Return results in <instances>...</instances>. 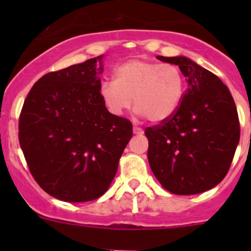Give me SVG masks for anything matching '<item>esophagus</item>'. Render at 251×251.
Instances as JSON below:
<instances>
[{
    "label": "esophagus",
    "mask_w": 251,
    "mask_h": 251,
    "mask_svg": "<svg viewBox=\"0 0 251 251\" xmlns=\"http://www.w3.org/2000/svg\"><path fill=\"white\" fill-rule=\"evenodd\" d=\"M133 133H135V135H143V130H142L141 127H138V126H135V127H133Z\"/></svg>",
    "instance_id": "esophagus-1"
}]
</instances>
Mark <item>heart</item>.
<instances>
[{"mask_svg":"<svg viewBox=\"0 0 251 251\" xmlns=\"http://www.w3.org/2000/svg\"><path fill=\"white\" fill-rule=\"evenodd\" d=\"M186 90V78L177 65L132 59L119 65L114 80L103 81L100 97L114 115H121L132 104L138 114L153 124L166 121L176 113Z\"/></svg>","mask_w":251,"mask_h":251,"instance_id":"b5f03b06","label":"heart"}]
</instances>
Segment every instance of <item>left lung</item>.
<instances>
[{"label":"left lung","instance_id":"obj_1","mask_svg":"<svg viewBox=\"0 0 251 251\" xmlns=\"http://www.w3.org/2000/svg\"><path fill=\"white\" fill-rule=\"evenodd\" d=\"M156 58L178 65L188 87L170 119L144 131L149 165L166 191L178 196L203 193L225 178L239 143L233 97L216 75L193 60Z\"/></svg>","mask_w":251,"mask_h":251}]
</instances>
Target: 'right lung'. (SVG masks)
<instances>
[{"instance_id":"1","label":"right lung","mask_w":251,"mask_h":251,"mask_svg":"<svg viewBox=\"0 0 251 251\" xmlns=\"http://www.w3.org/2000/svg\"><path fill=\"white\" fill-rule=\"evenodd\" d=\"M103 55L36 81L19 116V143L46 193L69 203L100 198L118 171L132 124L100 97Z\"/></svg>"}]
</instances>
